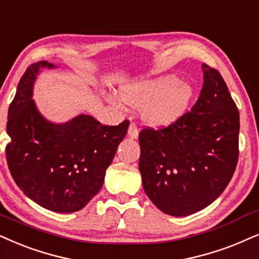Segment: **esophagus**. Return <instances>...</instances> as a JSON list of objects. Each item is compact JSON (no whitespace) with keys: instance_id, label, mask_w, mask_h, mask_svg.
<instances>
[{"instance_id":"obj_1","label":"esophagus","mask_w":259,"mask_h":259,"mask_svg":"<svg viewBox=\"0 0 259 259\" xmlns=\"http://www.w3.org/2000/svg\"><path fill=\"white\" fill-rule=\"evenodd\" d=\"M138 136H139V131H138V127L134 122H131L128 127V137L132 138V139H137Z\"/></svg>"}]
</instances>
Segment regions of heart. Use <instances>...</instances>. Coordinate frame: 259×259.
Returning <instances> with one entry per match:
<instances>
[{
    "mask_svg": "<svg viewBox=\"0 0 259 259\" xmlns=\"http://www.w3.org/2000/svg\"><path fill=\"white\" fill-rule=\"evenodd\" d=\"M126 105L144 108V116L154 126H169L188 112L194 97L193 88L176 76H162L121 88Z\"/></svg>",
    "mask_w": 259,
    "mask_h": 259,
    "instance_id": "1",
    "label": "heart"
}]
</instances>
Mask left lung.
I'll return each mask as SVG.
<instances>
[{
    "label": "left lung",
    "mask_w": 259,
    "mask_h": 259,
    "mask_svg": "<svg viewBox=\"0 0 259 259\" xmlns=\"http://www.w3.org/2000/svg\"><path fill=\"white\" fill-rule=\"evenodd\" d=\"M202 70V89L190 112L167 127L139 133L144 190L167 215L209 206L237 167L239 112L220 72L207 64Z\"/></svg>",
    "instance_id": "1"
}]
</instances>
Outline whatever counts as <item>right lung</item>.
I'll return each instance as SVG.
<instances>
[{
  "label": "right lung",
  "instance_id": "obj_1",
  "mask_svg": "<svg viewBox=\"0 0 259 259\" xmlns=\"http://www.w3.org/2000/svg\"><path fill=\"white\" fill-rule=\"evenodd\" d=\"M45 66L55 68L41 60L20 78L8 109L7 163L26 196L46 209L72 213L85 207L103 186L130 121L106 126L84 114L65 123L48 121L32 100L35 77Z\"/></svg>",
  "mask_w": 259,
  "mask_h": 259
}]
</instances>
